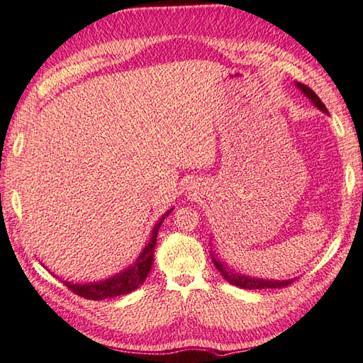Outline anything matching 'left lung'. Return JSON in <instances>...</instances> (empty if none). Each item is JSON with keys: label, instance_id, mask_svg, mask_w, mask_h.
Returning a JSON list of instances; mask_svg holds the SVG:
<instances>
[{"label": "left lung", "instance_id": "8db88e82", "mask_svg": "<svg viewBox=\"0 0 363 363\" xmlns=\"http://www.w3.org/2000/svg\"><path fill=\"white\" fill-rule=\"evenodd\" d=\"M296 87L300 89V91L306 95V97L313 101V104L319 108L320 111L323 113H328V110L325 108V105L322 104V100L317 97V94L313 91V89L308 87L306 84H301V82H296ZM213 259V264L215 268H217L221 276H223L228 282L236 285V287L240 289H249V290H259V289H284L287 287V285L294 284L295 279H289V281H268V279H255V277H247L239 274V272L233 271L231 268H228L225 263H221L220 259H217L215 257H212Z\"/></svg>", "mask_w": 363, "mask_h": 363}]
</instances>
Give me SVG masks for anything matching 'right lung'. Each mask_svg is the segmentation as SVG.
Here are the masks:
<instances>
[{
  "instance_id": "obj_1",
  "label": "right lung",
  "mask_w": 363,
  "mask_h": 363,
  "mask_svg": "<svg viewBox=\"0 0 363 363\" xmlns=\"http://www.w3.org/2000/svg\"><path fill=\"white\" fill-rule=\"evenodd\" d=\"M174 211L165 212L161 220L157 221L152 228L151 231V238L150 242L146 244V247L143 249V252L140 253L138 258L135 259V263L129 268H125L124 271H121L119 274L113 276L110 279H105V281L100 282H92V284H72V282H63L68 287V290H72L73 294H76L78 296L87 298V300H105V298H114L119 295H125L130 294L135 289H138L140 285L145 282V279L148 277L151 266H152V257H155V249H156V239H157V231L161 228L164 218Z\"/></svg>"
}]
</instances>
